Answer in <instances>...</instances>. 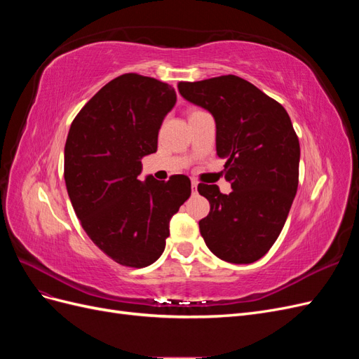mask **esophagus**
Returning a JSON list of instances; mask_svg holds the SVG:
<instances>
[{"instance_id":"34e87169","label":"esophagus","mask_w":359,"mask_h":359,"mask_svg":"<svg viewBox=\"0 0 359 359\" xmlns=\"http://www.w3.org/2000/svg\"><path fill=\"white\" fill-rule=\"evenodd\" d=\"M191 191L193 193L198 191V181H191Z\"/></svg>"}]
</instances>
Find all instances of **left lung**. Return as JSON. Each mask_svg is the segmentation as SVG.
Instances as JSON below:
<instances>
[{"label":"left lung","mask_w":359,"mask_h":359,"mask_svg":"<svg viewBox=\"0 0 359 359\" xmlns=\"http://www.w3.org/2000/svg\"><path fill=\"white\" fill-rule=\"evenodd\" d=\"M180 94L215 119L217 156L226 158L229 194L199 184L210 214L199 222L211 252L231 264L268 253L286 223L298 189L299 140L286 109L233 74L180 82Z\"/></svg>","instance_id":"8db88e82"}]
</instances>
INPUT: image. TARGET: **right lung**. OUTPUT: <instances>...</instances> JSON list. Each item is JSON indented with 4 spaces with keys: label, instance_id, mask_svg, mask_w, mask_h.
<instances>
[{
    "label": "right lung",
    "instance_id": "add662e5",
    "mask_svg": "<svg viewBox=\"0 0 359 359\" xmlns=\"http://www.w3.org/2000/svg\"><path fill=\"white\" fill-rule=\"evenodd\" d=\"M177 103L170 85L126 73L76 115L64 148V180L83 231L116 264L148 266L161 256L169 222L190 198L186 175L139 181L157 151L163 119Z\"/></svg>",
    "mask_w": 359,
    "mask_h": 359
}]
</instances>
